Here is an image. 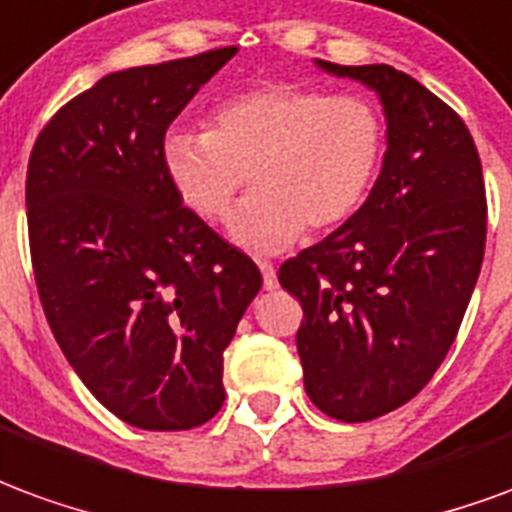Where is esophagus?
Segmentation results:
<instances>
[{"instance_id": "34e87169", "label": "esophagus", "mask_w": 512, "mask_h": 512, "mask_svg": "<svg viewBox=\"0 0 512 512\" xmlns=\"http://www.w3.org/2000/svg\"><path fill=\"white\" fill-rule=\"evenodd\" d=\"M257 266H260V274H263V288L266 290L277 288V268L271 266L268 260H257Z\"/></svg>"}]
</instances>
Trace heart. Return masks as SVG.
Segmentation results:
<instances>
[{"instance_id":"b5f03b06","label":"heart","mask_w":512,"mask_h":512,"mask_svg":"<svg viewBox=\"0 0 512 512\" xmlns=\"http://www.w3.org/2000/svg\"><path fill=\"white\" fill-rule=\"evenodd\" d=\"M386 120L365 95H334L307 84H263L230 95L208 131L175 128L161 161L180 202L211 224L230 219L238 194H255L230 233L255 252L293 244L304 227L326 233L348 222L376 183Z\"/></svg>"}]
</instances>
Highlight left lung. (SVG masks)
Instances as JSON below:
<instances>
[{
  "mask_svg": "<svg viewBox=\"0 0 512 512\" xmlns=\"http://www.w3.org/2000/svg\"><path fill=\"white\" fill-rule=\"evenodd\" d=\"M318 65L378 93L384 167L343 227L279 266V285L304 310L296 348L310 400L367 422L417 397L455 343L483 266V164L466 123L408 73Z\"/></svg>",
  "mask_w": 512,
  "mask_h": 512,
  "instance_id": "obj_1",
  "label": "left lung"
}]
</instances>
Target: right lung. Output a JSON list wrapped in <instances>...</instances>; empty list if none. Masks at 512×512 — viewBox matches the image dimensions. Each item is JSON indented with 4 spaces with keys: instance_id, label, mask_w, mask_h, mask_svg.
I'll return each mask as SVG.
<instances>
[{
    "instance_id": "obj_1",
    "label": "right lung",
    "mask_w": 512,
    "mask_h": 512,
    "mask_svg": "<svg viewBox=\"0 0 512 512\" xmlns=\"http://www.w3.org/2000/svg\"><path fill=\"white\" fill-rule=\"evenodd\" d=\"M235 46L104 76L43 126L27 167L29 252L62 354L115 417L189 430L222 408L224 348L260 268L191 213L161 145Z\"/></svg>"
}]
</instances>
